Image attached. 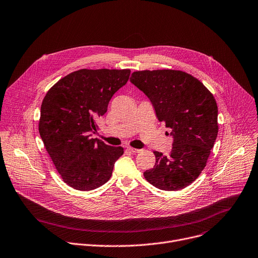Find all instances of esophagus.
I'll return each instance as SVG.
<instances>
[{
  "label": "esophagus",
  "instance_id": "esophagus-1",
  "mask_svg": "<svg viewBox=\"0 0 258 258\" xmlns=\"http://www.w3.org/2000/svg\"><path fill=\"white\" fill-rule=\"evenodd\" d=\"M126 150H128V151H131L133 153H139L140 151H141V149H136V148H133V147H130V146L126 147Z\"/></svg>",
  "mask_w": 258,
  "mask_h": 258
}]
</instances>
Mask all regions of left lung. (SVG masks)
Listing matches in <instances>:
<instances>
[{
  "label": "left lung",
  "mask_w": 258,
  "mask_h": 258,
  "mask_svg": "<svg viewBox=\"0 0 258 258\" xmlns=\"http://www.w3.org/2000/svg\"><path fill=\"white\" fill-rule=\"evenodd\" d=\"M131 82L148 97L157 119L172 130L168 155L154 151L155 165L145 179L161 190L190 185L207 165L218 134V108L212 93L197 78L179 70H145Z\"/></svg>",
  "instance_id": "obj_1"
}]
</instances>
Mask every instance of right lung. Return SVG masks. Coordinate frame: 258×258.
Instances as JSON below:
<instances>
[{
    "label": "right lung",
    "instance_id": "right-lung-1",
    "mask_svg": "<svg viewBox=\"0 0 258 258\" xmlns=\"http://www.w3.org/2000/svg\"><path fill=\"white\" fill-rule=\"evenodd\" d=\"M131 70L81 69L58 80L43 99L39 133L61 179L77 190L105 184L123 148L92 139L96 119L107 112Z\"/></svg>",
    "mask_w": 258,
    "mask_h": 258
}]
</instances>
